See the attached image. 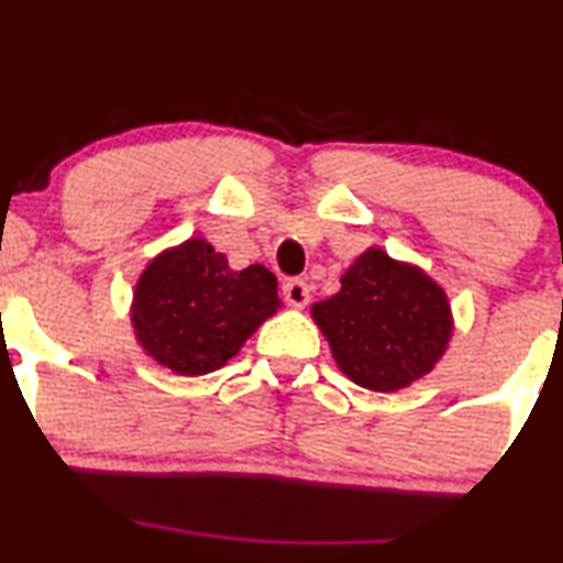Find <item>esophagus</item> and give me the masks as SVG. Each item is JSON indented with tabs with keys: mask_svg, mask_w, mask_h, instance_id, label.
Masks as SVG:
<instances>
[{
	"mask_svg": "<svg viewBox=\"0 0 563 563\" xmlns=\"http://www.w3.org/2000/svg\"><path fill=\"white\" fill-rule=\"evenodd\" d=\"M283 299H286L290 307L301 309L309 303V283L301 280V277H288L283 283Z\"/></svg>",
	"mask_w": 563,
	"mask_h": 563,
	"instance_id": "34e87169",
	"label": "esophagus"
}]
</instances>
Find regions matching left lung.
Returning <instances> with one entry per match:
<instances>
[{
    "label": "left lung",
    "mask_w": 563,
    "mask_h": 563,
    "mask_svg": "<svg viewBox=\"0 0 563 563\" xmlns=\"http://www.w3.org/2000/svg\"><path fill=\"white\" fill-rule=\"evenodd\" d=\"M349 380L393 393L424 377L445 354L453 320L445 290L415 264L367 249L341 290L311 307Z\"/></svg>",
    "instance_id": "left-lung-1"
}]
</instances>
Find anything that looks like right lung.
I'll return each mask as SVG.
<instances>
[{"instance_id": "add662e5", "label": "right lung", "mask_w": 563, "mask_h": 563, "mask_svg": "<svg viewBox=\"0 0 563 563\" xmlns=\"http://www.w3.org/2000/svg\"><path fill=\"white\" fill-rule=\"evenodd\" d=\"M277 280L262 264L230 269L205 239L154 256L135 283V341L175 375L199 377L239 354L246 338L273 317Z\"/></svg>"}]
</instances>
